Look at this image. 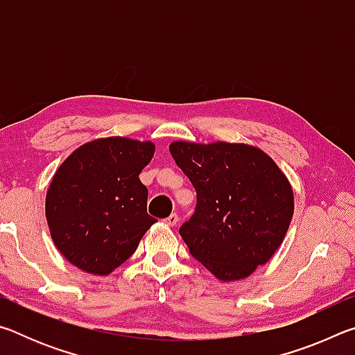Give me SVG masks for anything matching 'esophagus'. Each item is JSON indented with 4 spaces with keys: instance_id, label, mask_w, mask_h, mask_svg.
<instances>
[{
    "instance_id": "esophagus-1",
    "label": "esophagus",
    "mask_w": 355,
    "mask_h": 355,
    "mask_svg": "<svg viewBox=\"0 0 355 355\" xmlns=\"http://www.w3.org/2000/svg\"><path fill=\"white\" fill-rule=\"evenodd\" d=\"M164 222L169 227H173V225H177L178 224V216L175 214V213H172L171 216H167V218L164 219Z\"/></svg>"
}]
</instances>
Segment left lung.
Listing matches in <instances>:
<instances>
[{"mask_svg":"<svg viewBox=\"0 0 355 355\" xmlns=\"http://www.w3.org/2000/svg\"><path fill=\"white\" fill-rule=\"evenodd\" d=\"M169 150L197 192L196 211L180 227L191 255L222 282L249 277L290 227L294 196L286 175L248 144L175 141Z\"/></svg>","mask_w":355,"mask_h":355,"instance_id":"8db88e82","label":"left lung"}]
</instances>
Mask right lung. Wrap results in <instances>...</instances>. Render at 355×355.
Wrapping results in <instances>:
<instances>
[{
  "label": "right lung",
  "mask_w": 355,
  "mask_h": 355,
  "mask_svg": "<svg viewBox=\"0 0 355 355\" xmlns=\"http://www.w3.org/2000/svg\"><path fill=\"white\" fill-rule=\"evenodd\" d=\"M153 142L103 137L78 147L46 191L45 216L58 250L81 271L107 275L135 254L156 219L142 172Z\"/></svg>",
  "instance_id": "obj_1"
}]
</instances>
